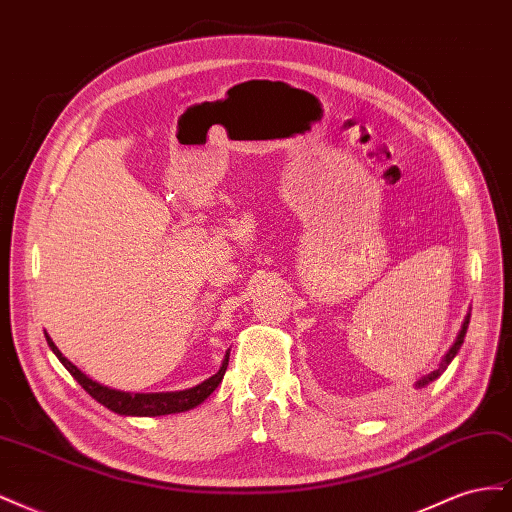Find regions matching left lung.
<instances>
[{"label":"left lung","instance_id":"obj_1","mask_svg":"<svg viewBox=\"0 0 512 512\" xmlns=\"http://www.w3.org/2000/svg\"><path fill=\"white\" fill-rule=\"evenodd\" d=\"M468 324H470V314L466 316V320H463V324H461V331L457 333V339L453 342V346L448 348V352L442 356V361H440L438 369H433L431 374H427V376H423L421 380H418V382H416V389H423V386H427L429 382L436 380V378L442 374V371H444L448 365H451V361L455 359L457 352H459V348H461V344H463V337H466V333H468Z\"/></svg>","mask_w":512,"mask_h":512}]
</instances>
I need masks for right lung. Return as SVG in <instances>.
<instances>
[{"label":"right lung","instance_id":"obj_1","mask_svg":"<svg viewBox=\"0 0 512 512\" xmlns=\"http://www.w3.org/2000/svg\"><path fill=\"white\" fill-rule=\"evenodd\" d=\"M46 342H49L57 359L64 363V367L70 371L72 378L79 382L83 389L98 401V404H102L104 408L113 410L117 414H123V416H164V414H175V412H188V410L200 406L220 386V382L226 374L228 356H230V352H226L218 374H213L205 382L192 386V389L173 391V393H126V391L108 389V386L91 380L89 376L83 374L79 367L72 365L66 356L59 352V348L53 344V339L49 335H46Z\"/></svg>","mask_w":512,"mask_h":512}]
</instances>
